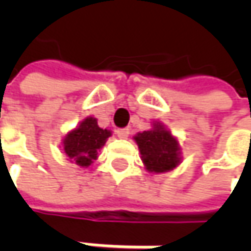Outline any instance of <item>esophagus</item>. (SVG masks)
Masks as SVG:
<instances>
[{"instance_id":"1","label":"esophagus","mask_w":251,"mask_h":251,"mask_svg":"<svg viewBox=\"0 0 251 251\" xmlns=\"http://www.w3.org/2000/svg\"><path fill=\"white\" fill-rule=\"evenodd\" d=\"M116 134H117V137L121 138V140H126L127 137H128V134H130V130L128 128H119V130L116 131Z\"/></svg>"}]
</instances>
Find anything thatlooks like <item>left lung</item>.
Segmentation results:
<instances>
[{
  "instance_id": "left-lung-1",
  "label": "left lung",
  "mask_w": 251,
  "mask_h": 251,
  "mask_svg": "<svg viewBox=\"0 0 251 251\" xmlns=\"http://www.w3.org/2000/svg\"><path fill=\"white\" fill-rule=\"evenodd\" d=\"M132 138L138 145L144 168L152 175L170 172L181 163L180 142L163 123L155 120L152 128L138 132Z\"/></svg>"
}]
</instances>
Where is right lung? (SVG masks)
Returning <instances> with one entry per match:
<instances>
[{"instance_id": "right-lung-1", "label": "right lung", "mask_w": 251, "mask_h": 251, "mask_svg": "<svg viewBox=\"0 0 251 251\" xmlns=\"http://www.w3.org/2000/svg\"><path fill=\"white\" fill-rule=\"evenodd\" d=\"M111 131L100 128L95 117L83 119L75 128L64 135L61 148L67 159L79 168H89L98 159L99 151L104 147Z\"/></svg>"}]
</instances>
